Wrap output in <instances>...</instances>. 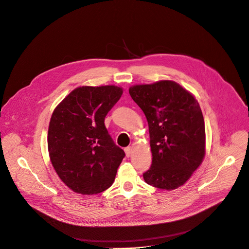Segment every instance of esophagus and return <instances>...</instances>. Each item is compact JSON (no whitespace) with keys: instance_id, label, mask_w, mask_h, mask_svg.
I'll use <instances>...</instances> for the list:
<instances>
[{"instance_id":"1","label":"esophagus","mask_w":249,"mask_h":249,"mask_svg":"<svg viewBox=\"0 0 249 249\" xmlns=\"http://www.w3.org/2000/svg\"><path fill=\"white\" fill-rule=\"evenodd\" d=\"M132 150H133V148H132L131 146L125 147V148H124V152H125V155H126L127 157H129V156L131 155V153H132Z\"/></svg>"}]
</instances>
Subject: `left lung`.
<instances>
[{
    "label": "left lung",
    "instance_id": "8db88e82",
    "mask_svg": "<svg viewBox=\"0 0 249 249\" xmlns=\"http://www.w3.org/2000/svg\"><path fill=\"white\" fill-rule=\"evenodd\" d=\"M128 92L148 124L152 164L143 173L144 181L160 190L183 186L206 154L205 122L197 99L171 80L133 85Z\"/></svg>",
    "mask_w": 249,
    "mask_h": 249
}]
</instances>
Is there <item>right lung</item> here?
<instances>
[{"instance_id": "add662e5", "label": "right lung", "mask_w": 249, "mask_h": 249, "mask_svg": "<svg viewBox=\"0 0 249 249\" xmlns=\"http://www.w3.org/2000/svg\"><path fill=\"white\" fill-rule=\"evenodd\" d=\"M123 92L115 85L78 87L53 110L49 158L61 181L77 194H98L114 183L124 152L107 133L105 118Z\"/></svg>"}]
</instances>
